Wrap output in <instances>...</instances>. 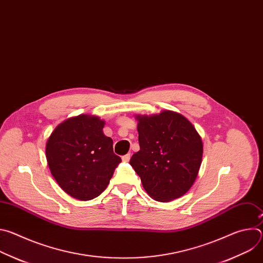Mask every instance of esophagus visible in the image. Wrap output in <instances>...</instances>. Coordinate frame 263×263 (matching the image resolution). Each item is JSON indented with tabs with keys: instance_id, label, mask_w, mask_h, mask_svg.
Segmentation results:
<instances>
[{
	"instance_id": "obj_1",
	"label": "esophagus",
	"mask_w": 263,
	"mask_h": 263,
	"mask_svg": "<svg viewBox=\"0 0 263 263\" xmlns=\"http://www.w3.org/2000/svg\"><path fill=\"white\" fill-rule=\"evenodd\" d=\"M130 158H131V154H130V153H129V154H126L125 156H123V157H122L123 161H125V162H128V161L130 160Z\"/></svg>"
}]
</instances>
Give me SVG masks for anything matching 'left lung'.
<instances>
[{
  "mask_svg": "<svg viewBox=\"0 0 263 263\" xmlns=\"http://www.w3.org/2000/svg\"><path fill=\"white\" fill-rule=\"evenodd\" d=\"M140 149L130 164L156 201L182 197L193 186L202 162L203 143L193 124L173 111L137 118Z\"/></svg>",
  "mask_w": 263,
  "mask_h": 263,
  "instance_id": "left-lung-1",
  "label": "left lung"
}]
</instances>
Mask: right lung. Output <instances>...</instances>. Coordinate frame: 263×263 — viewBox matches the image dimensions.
<instances>
[{
	"label": "right lung",
	"mask_w": 263,
	"mask_h": 263,
	"mask_svg": "<svg viewBox=\"0 0 263 263\" xmlns=\"http://www.w3.org/2000/svg\"><path fill=\"white\" fill-rule=\"evenodd\" d=\"M97 117L71 118L52 132L46 146L51 173L61 189L74 199L92 200L105 190L121 157L114 141L103 133Z\"/></svg>",
	"instance_id": "add662e5"
}]
</instances>
